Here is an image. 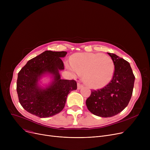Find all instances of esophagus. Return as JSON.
Returning <instances> with one entry per match:
<instances>
[{
  "label": "esophagus",
  "mask_w": 150,
  "mask_h": 150,
  "mask_svg": "<svg viewBox=\"0 0 150 150\" xmlns=\"http://www.w3.org/2000/svg\"><path fill=\"white\" fill-rule=\"evenodd\" d=\"M83 87V85L81 84L80 83H77V88H78V89H80Z\"/></svg>",
  "instance_id": "esophagus-1"
}]
</instances>
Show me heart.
Listing matches in <instances>:
<instances>
[{"label": "heart", "instance_id": "heart-1", "mask_svg": "<svg viewBox=\"0 0 150 150\" xmlns=\"http://www.w3.org/2000/svg\"><path fill=\"white\" fill-rule=\"evenodd\" d=\"M67 67L74 74L83 75L85 84L92 89L108 85L114 76V63L108 55L92 53H78L71 57Z\"/></svg>", "mask_w": 150, "mask_h": 150}]
</instances>
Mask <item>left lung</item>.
<instances>
[{
    "instance_id": "8db88e82",
    "label": "left lung",
    "mask_w": 150,
    "mask_h": 150,
    "mask_svg": "<svg viewBox=\"0 0 150 150\" xmlns=\"http://www.w3.org/2000/svg\"><path fill=\"white\" fill-rule=\"evenodd\" d=\"M115 66L112 80L103 88L92 90L86 104L93 114L101 117L114 116L127 107L131 98L135 76L129 63L117 55L108 53Z\"/></svg>"
}]
</instances>
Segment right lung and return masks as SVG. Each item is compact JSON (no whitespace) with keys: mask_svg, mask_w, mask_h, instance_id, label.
Instances as JSON below:
<instances>
[{"mask_svg":"<svg viewBox=\"0 0 150 150\" xmlns=\"http://www.w3.org/2000/svg\"><path fill=\"white\" fill-rule=\"evenodd\" d=\"M66 52L47 50L29 60L18 73L17 92L19 103L29 113L40 118L59 113L64 108L68 94L77 89L74 80L61 79L59 71L64 70L61 58ZM45 74H51L52 83L42 88L38 82Z\"/></svg>","mask_w":150,"mask_h":150,"instance_id":"obj_1","label":"right lung"}]
</instances>
